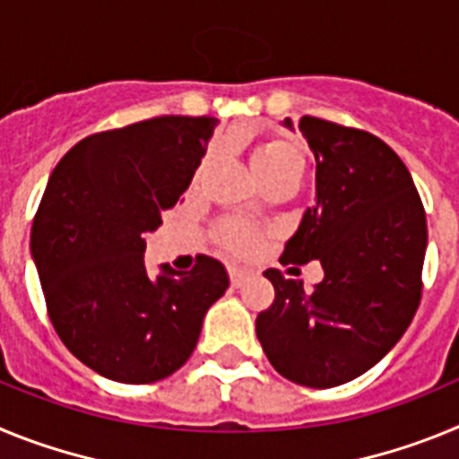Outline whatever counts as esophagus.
I'll use <instances>...</instances> for the list:
<instances>
[{"label":"esophagus","mask_w":459,"mask_h":459,"mask_svg":"<svg viewBox=\"0 0 459 459\" xmlns=\"http://www.w3.org/2000/svg\"><path fill=\"white\" fill-rule=\"evenodd\" d=\"M248 271L243 269H230V282H232V287H241L246 280H248Z\"/></svg>","instance_id":"esophagus-1"}]
</instances>
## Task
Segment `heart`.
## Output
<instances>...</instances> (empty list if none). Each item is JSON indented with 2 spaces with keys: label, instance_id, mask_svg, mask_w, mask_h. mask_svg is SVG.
Wrapping results in <instances>:
<instances>
[{
  "label": "heart",
  "instance_id": "b5f03b06",
  "mask_svg": "<svg viewBox=\"0 0 459 459\" xmlns=\"http://www.w3.org/2000/svg\"><path fill=\"white\" fill-rule=\"evenodd\" d=\"M250 165H253L255 174L262 179V184L275 179V177H285V174L301 179L303 168H306V156H303V149L294 140L275 135L269 137V140H262L253 149ZM216 237L230 253L250 255L259 248L264 234H262L259 227L246 225V222L238 221H227L218 227Z\"/></svg>",
  "mask_w": 459,
  "mask_h": 459
}]
</instances>
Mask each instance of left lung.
<instances>
[{
	"mask_svg": "<svg viewBox=\"0 0 459 459\" xmlns=\"http://www.w3.org/2000/svg\"><path fill=\"white\" fill-rule=\"evenodd\" d=\"M299 131L315 153L317 202L280 264L319 259L324 280L306 291L303 280L266 269L275 301L255 326L285 379L331 388L377 366L411 324L428 222L407 165L386 142L317 117H301Z\"/></svg>",
	"mask_w": 459,
	"mask_h": 459,
	"instance_id": "8db88e82",
	"label": "left lung"
}]
</instances>
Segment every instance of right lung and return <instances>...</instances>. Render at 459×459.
Returning a JSON list of instances; mask_svg holds the SVG:
<instances>
[{
	"mask_svg": "<svg viewBox=\"0 0 459 459\" xmlns=\"http://www.w3.org/2000/svg\"><path fill=\"white\" fill-rule=\"evenodd\" d=\"M218 119L153 117L93 133L52 169L31 225V257L56 335L93 372L152 384L193 354L206 310L230 287L197 255L149 278L144 234L163 225L200 168Z\"/></svg>",
	"mask_w": 459,
	"mask_h": 459,
	"instance_id": "1",
	"label": "right lung"
}]
</instances>
